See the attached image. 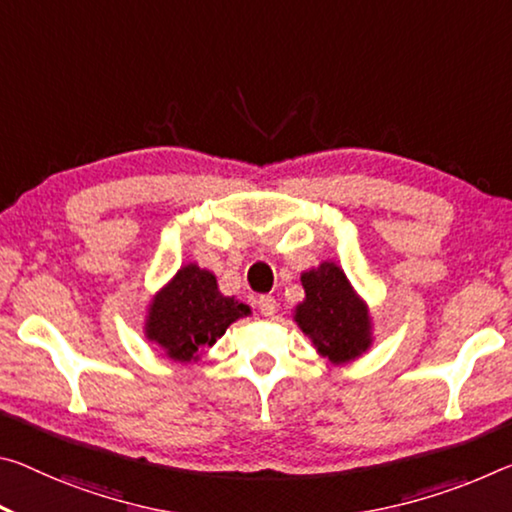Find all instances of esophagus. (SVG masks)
Returning <instances> with one entry per match:
<instances>
[{"instance_id": "obj_1", "label": "esophagus", "mask_w": 512, "mask_h": 512, "mask_svg": "<svg viewBox=\"0 0 512 512\" xmlns=\"http://www.w3.org/2000/svg\"><path fill=\"white\" fill-rule=\"evenodd\" d=\"M259 305V312H262L264 316H273L275 312H278V303H275L273 296H262L257 300Z\"/></svg>"}]
</instances>
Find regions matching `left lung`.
I'll return each instance as SVG.
<instances>
[{
  "label": "left lung",
  "mask_w": 512,
  "mask_h": 512,
  "mask_svg": "<svg viewBox=\"0 0 512 512\" xmlns=\"http://www.w3.org/2000/svg\"><path fill=\"white\" fill-rule=\"evenodd\" d=\"M305 298L291 310L296 326L310 337L321 358L348 364L373 344L371 310L337 262H321L300 273Z\"/></svg>",
  "instance_id": "left-lung-1"
}]
</instances>
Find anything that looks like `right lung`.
<instances>
[{"label": "right lung", "instance_id": "obj_1", "mask_svg": "<svg viewBox=\"0 0 512 512\" xmlns=\"http://www.w3.org/2000/svg\"><path fill=\"white\" fill-rule=\"evenodd\" d=\"M250 314L239 298L221 294L212 271L189 262L148 300L143 335L166 358L189 364L198 362L205 346H214L234 321Z\"/></svg>", "mask_w": 512, "mask_h": 512}]
</instances>
